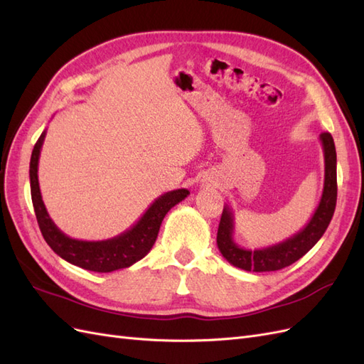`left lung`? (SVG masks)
Returning a JSON list of instances; mask_svg holds the SVG:
<instances>
[{"instance_id": "1", "label": "left lung", "mask_w": 364, "mask_h": 364, "mask_svg": "<svg viewBox=\"0 0 364 364\" xmlns=\"http://www.w3.org/2000/svg\"><path fill=\"white\" fill-rule=\"evenodd\" d=\"M320 141L324 154V186L318 206H316L309 223L295 235L282 243L262 249L240 247L234 240V213L230 208L225 206L221 213L217 245L221 255L228 262L252 272H272L291 266L300 259L316 245L328 229L332 220L335 204H337V152H335L333 138L329 132L320 135Z\"/></svg>"}]
</instances>
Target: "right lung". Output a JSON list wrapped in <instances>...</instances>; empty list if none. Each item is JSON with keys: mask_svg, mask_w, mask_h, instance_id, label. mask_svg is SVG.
<instances>
[{"mask_svg": "<svg viewBox=\"0 0 364 364\" xmlns=\"http://www.w3.org/2000/svg\"><path fill=\"white\" fill-rule=\"evenodd\" d=\"M46 130L36 141L31 156V193L36 220L46 243L68 263L93 272H112L135 264L151 252L160 232L161 221L175 204L189 195L188 189H176L158 197L135 225L123 234L102 241L70 238L57 228L44 206L38 183V161Z\"/></svg>", "mask_w": 364, "mask_h": 364, "instance_id": "right-lung-1", "label": "right lung"}]
</instances>
